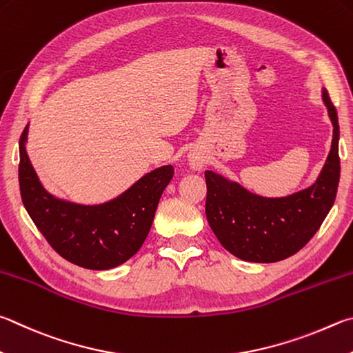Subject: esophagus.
<instances>
[{
	"label": "esophagus",
	"instance_id": "34e87169",
	"mask_svg": "<svg viewBox=\"0 0 353 353\" xmlns=\"http://www.w3.org/2000/svg\"><path fill=\"white\" fill-rule=\"evenodd\" d=\"M188 162H190V166L193 170H202L205 163H207V159H205V156L202 154V152L199 151H191L190 156H188Z\"/></svg>",
	"mask_w": 353,
	"mask_h": 353
}]
</instances>
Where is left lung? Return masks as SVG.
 Listing matches in <instances>:
<instances>
[{"label": "left lung", "mask_w": 353, "mask_h": 353, "mask_svg": "<svg viewBox=\"0 0 353 353\" xmlns=\"http://www.w3.org/2000/svg\"><path fill=\"white\" fill-rule=\"evenodd\" d=\"M333 123L332 148L318 181L287 197H262L213 171H205V213L216 238L236 258L278 262L298 253L321 227L336 197L339 182L338 114L323 89Z\"/></svg>", "instance_id": "obj_1"}]
</instances>
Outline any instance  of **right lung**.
<instances>
[{"label": "right lung", "instance_id": "right-lung-1", "mask_svg": "<svg viewBox=\"0 0 353 353\" xmlns=\"http://www.w3.org/2000/svg\"><path fill=\"white\" fill-rule=\"evenodd\" d=\"M28 126L20 137V193L30 219L61 258L89 270H108L136 254L154 221L171 165L145 174L123 194L101 205H79L49 194L26 152Z\"/></svg>", "mask_w": 353, "mask_h": 353}]
</instances>
